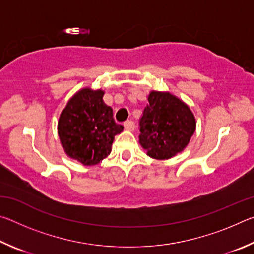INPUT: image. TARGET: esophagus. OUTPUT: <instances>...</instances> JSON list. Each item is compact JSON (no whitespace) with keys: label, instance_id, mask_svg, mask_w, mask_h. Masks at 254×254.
<instances>
[{"label":"esophagus","instance_id":"1","mask_svg":"<svg viewBox=\"0 0 254 254\" xmlns=\"http://www.w3.org/2000/svg\"><path fill=\"white\" fill-rule=\"evenodd\" d=\"M124 128L127 131H133L134 130V122L131 121V120H128V121L124 122Z\"/></svg>","mask_w":254,"mask_h":254}]
</instances>
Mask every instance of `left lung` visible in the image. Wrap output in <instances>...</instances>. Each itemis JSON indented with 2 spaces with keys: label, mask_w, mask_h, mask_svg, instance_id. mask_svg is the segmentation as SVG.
I'll return each mask as SVG.
<instances>
[{
  "label": "left lung",
  "mask_w": 254,
  "mask_h": 254,
  "mask_svg": "<svg viewBox=\"0 0 254 254\" xmlns=\"http://www.w3.org/2000/svg\"><path fill=\"white\" fill-rule=\"evenodd\" d=\"M140 120L139 142L149 157L167 160L183 152L196 130V119L184 101L169 92L151 91Z\"/></svg>",
  "instance_id": "obj_1"
}]
</instances>
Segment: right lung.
Listing matches in <instances>:
<instances>
[{
	"instance_id": "add662e5",
	"label": "right lung",
	"mask_w": 254,
	"mask_h": 254,
	"mask_svg": "<svg viewBox=\"0 0 254 254\" xmlns=\"http://www.w3.org/2000/svg\"><path fill=\"white\" fill-rule=\"evenodd\" d=\"M103 96L102 89H79L67 102L58 120V136L64 151L84 166L97 165L109 156L114 136L123 131Z\"/></svg>"
}]
</instances>
